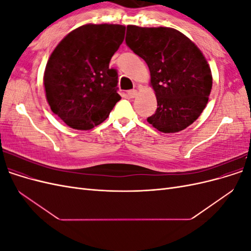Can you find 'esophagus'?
Instances as JSON below:
<instances>
[{
    "label": "esophagus",
    "mask_w": 251,
    "mask_h": 251,
    "mask_svg": "<svg viewBox=\"0 0 251 251\" xmlns=\"http://www.w3.org/2000/svg\"><path fill=\"white\" fill-rule=\"evenodd\" d=\"M136 95H137V90H130V91H127V96H128V97L134 98V97H136Z\"/></svg>",
    "instance_id": "1"
}]
</instances>
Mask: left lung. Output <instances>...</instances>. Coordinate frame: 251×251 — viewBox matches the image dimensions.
<instances>
[{"instance_id": "obj_1", "label": "left lung", "mask_w": 251, "mask_h": 251, "mask_svg": "<svg viewBox=\"0 0 251 251\" xmlns=\"http://www.w3.org/2000/svg\"><path fill=\"white\" fill-rule=\"evenodd\" d=\"M126 43L144 59L157 110L149 124L162 133L184 130L198 119L208 101L212 76L200 49L176 29L126 27Z\"/></svg>"}]
</instances>
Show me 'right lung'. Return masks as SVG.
Instances as JSON below:
<instances>
[{"instance_id":"right-lung-1","label":"right lung","mask_w":251,"mask_h":251,"mask_svg":"<svg viewBox=\"0 0 251 251\" xmlns=\"http://www.w3.org/2000/svg\"><path fill=\"white\" fill-rule=\"evenodd\" d=\"M126 27L87 24L74 29L50 55L44 86L51 111L75 130H91L108 118L121 100L118 74L110 60Z\"/></svg>"}]
</instances>
